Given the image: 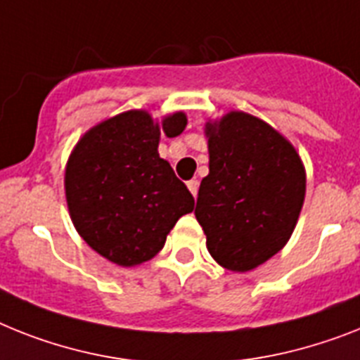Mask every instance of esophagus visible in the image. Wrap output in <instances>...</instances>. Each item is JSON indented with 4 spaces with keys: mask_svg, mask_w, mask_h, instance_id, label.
I'll use <instances>...</instances> for the list:
<instances>
[{
    "mask_svg": "<svg viewBox=\"0 0 360 360\" xmlns=\"http://www.w3.org/2000/svg\"><path fill=\"white\" fill-rule=\"evenodd\" d=\"M187 187H189V191L193 193V197H197V193H198V180H189V182H187Z\"/></svg>",
    "mask_w": 360,
    "mask_h": 360,
    "instance_id": "esophagus-1",
    "label": "esophagus"
}]
</instances>
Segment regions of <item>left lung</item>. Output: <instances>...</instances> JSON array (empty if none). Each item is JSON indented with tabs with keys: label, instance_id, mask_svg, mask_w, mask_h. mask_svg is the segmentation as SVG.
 I'll return each mask as SVG.
<instances>
[{
	"label": "left lung",
	"instance_id": "left-lung-1",
	"mask_svg": "<svg viewBox=\"0 0 360 360\" xmlns=\"http://www.w3.org/2000/svg\"><path fill=\"white\" fill-rule=\"evenodd\" d=\"M210 174L195 215L213 259L246 272L289 240L305 197V171L292 145L254 115L231 112L207 124Z\"/></svg>",
	"mask_w": 360,
	"mask_h": 360
}]
</instances>
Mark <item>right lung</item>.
I'll use <instances>...</instances> for the list:
<instances>
[{"mask_svg": "<svg viewBox=\"0 0 360 360\" xmlns=\"http://www.w3.org/2000/svg\"><path fill=\"white\" fill-rule=\"evenodd\" d=\"M182 112L163 120L169 138L186 129ZM160 124L147 112H124L77 143L66 167V198L80 237L121 266L158 254L195 198L160 158Z\"/></svg>", "mask_w": 360, "mask_h": 360, "instance_id": "right-lung-1", "label": "right lung"}]
</instances>
